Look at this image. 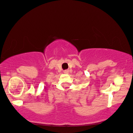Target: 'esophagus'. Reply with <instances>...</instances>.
I'll use <instances>...</instances> for the list:
<instances>
[{
  "instance_id": "34e87169",
  "label": "esophagus",
  "mask_w": 133,
  "mask_h": 133,
  "mask_svg": "<svg viewBox=\"0 0 133 133\" xmlns=\"http://www.w3.org/2000/svg\"><path fill=\"white\" fill-rule=\"evenodd\" d=\"M64 72L65 73V74H67V73H68L69 72V70H65V71H64Z\"/></svg>"
}]
</instances>
